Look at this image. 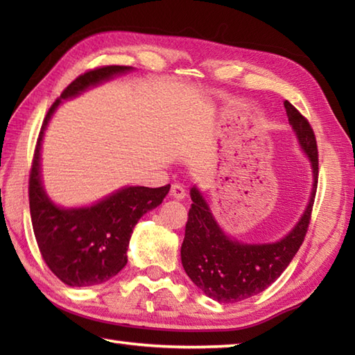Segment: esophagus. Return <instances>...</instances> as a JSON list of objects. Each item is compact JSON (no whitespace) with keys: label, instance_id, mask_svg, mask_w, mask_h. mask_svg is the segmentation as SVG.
Instances as JSON below:
<instances>
[{"label":"esophagus","instance_id":"1","mask_svg":"<svg viewBox=\"0 0 355 355\" xmlns=\"http://www.w3.org/2000/svg\"><path fill=\"white\" fill-rule=\"evenodd\" d=\"M171 197L177 198V200H183V198L186 197V191H184V187H183L182 184L173 183V184L171 186Z\"/></svg>","mask_w":355,"mask_h":355}]
</instances>
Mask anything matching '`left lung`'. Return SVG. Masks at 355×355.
I'll return each mask as SVG.
<instances>
[{"instance_id":"8db88e82","label":"left lung","mask_w":355,"mask_h":355,"mask_svg":"<svg viewBox=\"0 0 355 355\" xmlns=\"http://www.w3.org/2000/svg\"><path fill=\"white\" fill-rule=\"evenodd\" d=\"M284 107L300 148L310 158L313 189L305 212L282 239L271 244H244L232 239L218 225L201 192L195 186L191 189L192 206L182 244V263L191 281L216 302H241L268 288L305 239L318 189V143L310 122L288 101Z\"/></svg>"}]
</instances>
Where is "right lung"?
<instances>
[{
  "mask_svg": "<svg viewBox=\"0 0 355 355\" xmlns=\"http://www.w3.org/2000/svg\"><path fill=\"white\" fill-rule=\"evenodd\" d=\"M131 70L132 67L107 65L80 74L51 105L37 137L28 180L32 225L42 259L53 275L70 286L99 285L116 276L128 262L126 252L135 224L148 210L160 206L171 189V184L128 186L93 206L71 209L56 206L44 191L41 145L58 105Z\"/></svg>",
  "mask_w": 355,
  "mask_h": 355,
  "instance_id": "add662e5",
  "label": "right lung"
}]
</instances>
